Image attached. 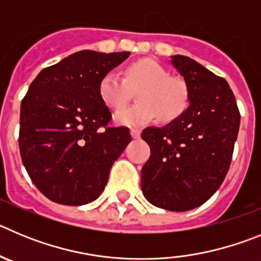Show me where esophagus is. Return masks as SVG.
Returning <instances> with one entry per match:
<instances>
[{"instance_id": "obj_1", "label": "esophagus", "mask_w": 261, "mask_h": 261, "mask_svg": "<svg viewBox=\"0 0 261 261\" xmlns=\"http://www.w3.org/2000/svg\"><path fill=\"white\" fill-rule=\"evenodd\" d=\"M130 135H132L133 138H140V136H141V129H137V128L130 129Z\"/></svg>"}]
</instances>
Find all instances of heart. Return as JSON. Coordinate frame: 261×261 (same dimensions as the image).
<instances>
[{
	"label": "heart",
	"instance_id": "1",
	"mask_svg": "<svg viewBox=\"0 0 261 261\" xmlns=\"http://www.w3.org/2000/svg\"><path fill=\"white\" fill-rule=\"evenodd\" d=\"M140 89L136 106L122 110L128 101L132 89ZM99 96L112 110L123 125H140L158 116L159 121L170 123L180 116L187 108L188 91L186 85L161 64L150 59L138 60L126 66L124 77L115 70L108 71L99 84Z\"/></svg>",
	"mask_w": 261,
	"mask_h": 261
}]
</instances>
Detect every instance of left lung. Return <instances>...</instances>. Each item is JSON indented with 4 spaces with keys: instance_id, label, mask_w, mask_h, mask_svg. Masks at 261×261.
<instances>
[{
    "instance_id": "8db88e82",
    "label": "left lung",
    "mask_w": 261,
    "mask_h": 261,
    "mask_svg": "<svg viewBox=\"0 0 261 261\" xmlns=\"http://www.w3.org/2000/svg\"><path fill=\"white\" fill-rule=\"evenodd\" d=\"M171 62L186 81L190 106L168 125L142 132L150 156L142 167L141 190L158 208L186 212L204 204L222 184L241 114L222 77L190 57L176 55Z\"/></svg>"
}]
</instances>
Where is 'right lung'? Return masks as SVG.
<instances>
[{
  "instance_id": "1",
  "label": "right lung",
  "mask_w": 261,
  "mask_h": 261,
  "mask_svg": "<svg viewBox=\"0 0 261 261\" xmlns=\"http://www.w3.org/2000/svg\"><path fill=\"white\" fill-rule=\"evenodd\" d=\"M129 52L80 50L43 69L20 105L19 151L32 183L62 205L98 199L132 137L111 126L99 84Z\"/></svg>"
}]
</instances>
